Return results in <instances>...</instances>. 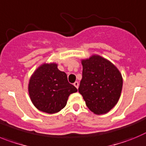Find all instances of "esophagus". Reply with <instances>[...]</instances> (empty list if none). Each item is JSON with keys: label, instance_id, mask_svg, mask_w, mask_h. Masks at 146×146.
<instances>
[{"label": "esophagus", "instance_id": "esophagus-1", "mask_svg": "<svg viewBox=\"0 0 146 146\" xmlns=\"http://www.w3.org/2000/svg\"><path fill=\"white\" fill-rule=\"evenodd\" d=\"M73 85H74L75 87H76L77 89H78V86H79V84H78V82H75L74 84H73Z\"/></svg>", "mask_w": 146, "mask_h": 146}]
</instances>
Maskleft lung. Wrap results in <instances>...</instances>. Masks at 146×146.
I'll list each match as a JSON object with an SVG mask.
<instances>
[{
	"label": "left lung",
	"instance_id": "1",
	"mask_svg": "<svg viewBox=\"0 0 146 146\" xmlns=\"http://www.w3.org/2000/svg\"><path fill=\"white\" fill-rule=\"evenodd\" d=\"M82 78L78 92L89 110L107 113L117 103L122 91L121 73L111 62L98 55L82 60Z\"/></svg>",
	"mask_w": 146,
	"mask_h": 146
}]
</instances>
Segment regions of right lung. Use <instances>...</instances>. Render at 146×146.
I'll return each mask as SVG.
<instances>
[{
  "label": "right lung",
  "mask_w": 146,
  "mask_h": 146,
  "mask_svg": "<svg viewBox=\"0 0 146 146\" xmlns=\"http://www.w3.org/2000/svg\"><path fill=\"white\" fill-rule=\"evenodd\" d=\"M76 92L77 89L68 82L67 74L60 71L56 63L40 65L29 80V93L33 104L46 113L62 110L70 95Z\"/></svg>",
  "instance_id": "add662e5"
}]
</instances>
